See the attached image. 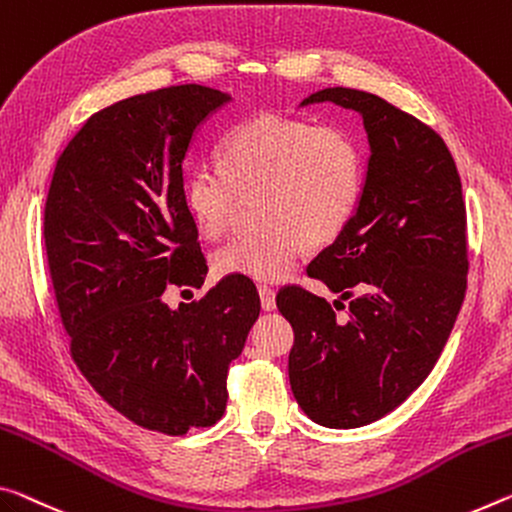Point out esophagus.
Masks as SVG:
<instances>
[{
	"instance_id": "34e87169",
	"label": "esophagus",
	"mask_w": 512,
	"mask_h": 512,
	"mask_svg": "<svg viewBox=\"0 0 512 512\" xmlns=\"http://www.w3.org/2000/svg\"><path fill=\"white\" fill-rule=\"evenodd\" d=\"M259 300H262V310L264 312H273L275 310V289L259 285Z\"/></svg>"
}]
</instances>
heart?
I'll list each match as a JSON object with an SVG mask.
<instances>
[{
	"label": "heart",
	"mask_w": 512,
	"mask_h": 512,
	"mask_svg": "<svg viewBox=\"0 0 512 512\" xmlns=\"http://www.w3.org/2000/svg\"><path fill=\"white\" fill-rule=\"evenodd\" d=\"M221 165L198 166L184 186L198 232L221 239L243 200H257L262 232L232 239L214 269L257 282L285 280L305 246L335 241L360 205L364 161L360 145L337 127L257 113L227 134Z\"/></svg>",
	"instance_id": "heart-1"
}]
</instances>
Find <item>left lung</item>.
<instances>
[{
    "label": "left lung",
    "instance_id": "left-lung-1",
    "mask_svg": "<svg viewBox=\"0 0 512 512\" xmlns=\"http://www.w3.org/2000/svg\"><path fill=\"white\" fill-rule=\"evenodd\" d=\"M332 102L362 116L371 148L351 223L307 266L326 298L282 287L294 328L289 383L307 417L360 428L385 417L433 371L467 289V212L442 136L383 97L323 88L300 107Z\"/></svg>",
    "mask_w": 512,
    "mask_h": 512
}]
</instances>
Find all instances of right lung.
Masks as SVG:
<instances>
[{
	"mask_svg": "<svg viewBox=\"0 0 512 512\" xmlns=\"http://www.w3.org/2000/svg\"><path fill=\"white\" fill-rule=\"evenodd\" d=\"M230 100L184 84L93 113L56 161L45 202L72 360L111 408L166 435L223 417L227 367L259 316L255 285L237 275L177 310L161 298L166 285L205 282L182 161L196 129Z\"/></svg>",
	"mask_w": 512,
	"mask_h": 512,
	"instance_id": "add662e5",
	"label": "right lung"
}]
</instances>
